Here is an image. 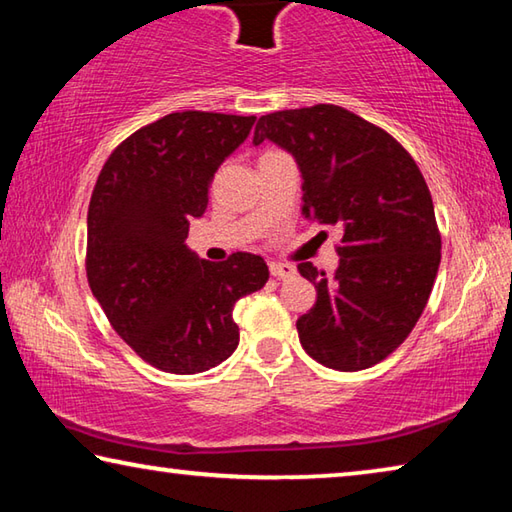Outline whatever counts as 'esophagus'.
Listing matches in <instances>:
<instances>
[{"instance_id":"obj_1","label":"esophagus","mask_w":512,"mask_h":512,"mask_svg":"<svg viewBox=\"0 0 512 512\" xmlns=\"http://www.w3.org/2000/svg\"><path fill=\"white\" fill-rule=\"evenodd\" d=\"M268 271H271V275L277 277V280H287V277L296 275V268H293L291 264H280V262H271Z\"/></svg>"}]
</instances>
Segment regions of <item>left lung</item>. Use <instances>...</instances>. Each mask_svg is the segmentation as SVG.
Masks as SVG:
<instances>
[{"instance_id":"8db88e82","label":"left lung","mask_w":512,"mask_h":512,"mask_svg":"<svg viewBox=\"0 0 512 512\" xmlns=\"http://www.w3.org/2000/svg\"><path fill=\"white\" fill-rule=\"evenodd\" d=\"M264 140L296 158L302 214L343 232L332 275L298 264L318 293L296 323L302 348L341 372L375 366L411 334L440 266V232L418 164L384 128L332 103L259 117L253 144Z\"/></svg>"}]
</instances>
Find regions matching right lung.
<instances>
[{
    "instance_id": "right-lung-1",
    "label": "right lung",
    "mask_w": 512,
    "mask_h": 512,
    "mask_svg": "<svg viewBox=\"0 0 512 512\" xmlns=\"http://www.w3.org/2000/svg\"><path fill=\"white\" fill-rule=\"evenodd\" d=\"M255 117L171 112L126 137L94 185L88 210V282L110 325L153 368L196 375L239 345L232 309L259 291L268 266L235 253L221 264L187 248L221 162Z\"/></svg>"
}]
</instances>
